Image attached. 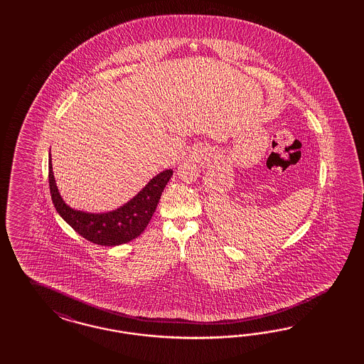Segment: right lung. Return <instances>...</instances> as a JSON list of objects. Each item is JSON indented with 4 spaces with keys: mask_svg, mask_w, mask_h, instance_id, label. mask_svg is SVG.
<instances>
[{
    "mask_svg": "<svg viewBox=\"0 0 364 364\" xmlns=\"http://www.w3.org/2000/svg\"><path fill=\"white\" fill-rule=\"evenodd\" d=\"M173 169H166L148 181V184L128 203L109 212H85L69 207L61 198L55 184L52 157L49 154V188L58 215L89 242L114 247L129 242L146 228L154 216L160 196Z\"/></svg>",
    "mask_w": 364,
    "mask_h": 364,
    "instance_id": "right-lung-1",
    "label": "right lung"
}]
</instances>
